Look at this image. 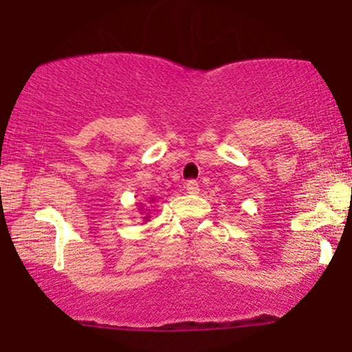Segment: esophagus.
<instances>
[{"mask_svg":"<svg viewBox=\"0 0 352 352\" xmlns=\"http://www.w3.org/2000/svg\"><path fill=\"white\" fill-rule=\"evenodd\" d=\"M186 193H190V195H197L198 191H199V185H198V182L197 180H190L188 184H186Z\"/></svg>","mask_w":352,"mask_h":352,"instance_id":"1","label":"esophagus"}]
</instances>
